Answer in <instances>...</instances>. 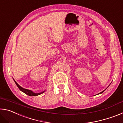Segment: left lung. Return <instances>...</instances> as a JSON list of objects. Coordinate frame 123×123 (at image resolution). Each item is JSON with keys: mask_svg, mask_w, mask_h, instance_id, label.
<instances>
[{"mask_svg": "<svg viewBox=\"0 0 123 123\" xmlns=\"http://www.w3.org/2000/svg\"><path fill=\"white\" fill-rule=\"evenodd\" d=\"M104 91H103V92H101V93H100H100H103V92H104Z\"/></svg>", "mask_w": 123, "mask_h": 123, "instance_id": "obj_1", "label": "left lung"}]
</instances>
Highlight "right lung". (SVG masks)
Returning a JSON list of instances; mask_svg holds the SVG:
<instances>
[{
  "mask_svg": "<svg viewBox=\"0 0 123 123\" xmlns=\"http://www.w3.org/2000/svg\"><path fill=\"white\" fill-rule=\"evenodd\" d=\"M14 82H15L16 85H17V87H18V88H19L20 91H22L23 92H24V93H25V94H27L28 95H29V96H37V95H38L41 94H42V93H44V92H45V91H44L42 92L39 93H35L29 90V89H26L23 88V87H20V86H19V85H18V84H17V82L15 81H14Z\"/></svg>",
  "mask_w": 123,
  "mask_h": 123,
  "instance_id": "add662e5",
  "label": "right lung"
}]
</instances>
